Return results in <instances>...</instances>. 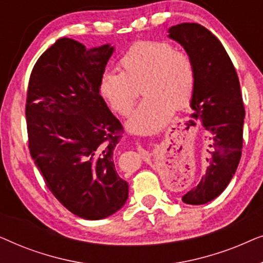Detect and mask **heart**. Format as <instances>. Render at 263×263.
I'll list each match as a JSON object with an SVG mask.
<instances>
[{
  "label": "heart",
  "mask_w": 263,
  "mask_h": 263,
  "mask_svg": "<svg viewBox=\"0 0 263 263\" xmlns=\"http://www.w3.org/2000/svg\"><path fill=\"white\" fill-rule=\"evenodd\" d=\"M121 71L105 70L99 93L115 112L128 115L142 86L143 102L127 121L132 133L154 134L170 122L175 110L189 106L195 89V70L184 52L165 42H140L120 61Z\"/></svg>",
  "instance_id": "1"
}]
</instances>
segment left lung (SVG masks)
I'll list each match as a JSON object with an SVG mask.
<instances>
[{
    "label": "left lung",
    "instance_id": "8db88e82",
    "mask_svg": "<svg viewBox=\"0 0 263 263\" xmlns=\"http://www.w3.org/2000/svg\"><path fill=\"white\" fill-rule=\"evenodd\" d=\"M167 37L183 46L195 70L190 118L206 130V171L182 196L186 204H204L226 189L238 166L246 118L239 80L230 57L207 28L194 23L171 26Z\"/></svg>",
    "mask_w": 263,
    "mask_h": 263
}]
</instances>
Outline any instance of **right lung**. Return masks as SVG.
I'll use <instances>...</instances> for the list:
<instances>
[{
	"label": "right lung",
	"instance_id": "obj_1",
	"mask_svg": "<svg viewBox=\"0 0 263 263\" xmlns=\"http://www.w3.org/2000/svg\"><path fill=\"white\" fill-rule=\"evenodd\" d=\"M114 51L111 44L86 49L60 38L39 57L28 84V146L35 166L53 196L87 220L110 217L128 200L129 185L114 163L122 125L99 93Z\"/></svg>",
	"mask_w": 263,
	"mask_h": 263
}]
</instances>
